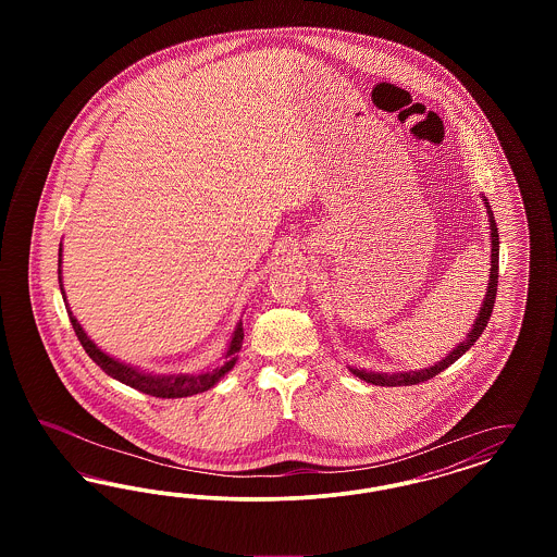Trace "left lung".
Returning a JSON list of instances; mask_svg holds the SVG:
<instances>
[{
  "label": "left lung",
  "mask_w": 557,
  "mask_h": 557,
  "mask_svg": "<svg viewBox=\"0 0 557 557\" xmlns=\"http://www.w3.org/2000/svg\"><path fill=\"white\" fill-rule=\"evenodd\" d=\"M484 205L488 207V202H484ZM486 212H488V221H491V244H493V248H491V263H493V267H491L488 290H486L482 309L478 313L476 323H474L472 332L468 334V338L461 345L455 346L443 361H438L436 366H432L428 370L405 371V373H371V371L350 370L355 375H359L361 380L375 384V386H411V384H420V382H425V380L438 375L441 371L447 370L468 348L474 346L478 336L484 332V327H486V323L491 319V313H493L495 296H497V280H499V234H497V223H495L493 212H491V209Z\"/></svg>",
  "instance_id": "8db88e82"
}]
</instances>
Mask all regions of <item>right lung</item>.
<instances>
[{
  "label": "right lung",
  "instance_id": "obj_1",
  "mask_svg": "<svg viewBox=\"0 0 557 557\" xmlns=\"http://www.w3.org/2000/svg\"><path fill=\"white\" fill-rule=\"evenodd\" d=\"M60 263H62V246L58 250V282H60V292L64 296V288H62V275H60ZM66 311H69V319L73 323V330L79 338L81 346L85 348V352L107 371L110 377L132 386L135 391L144 393V395H150V397L157 398H182L191 397V395H198V393H205L212 388L227 371L232 370L236 366V355L242 348V341H244V330H242V323L236 325V332L232 336V343L230 348L225 352V363L214 368L211 371H205V373H198V375H150V373H144V371L135 370L132 366H125L112 357H108L107 352H102L98 346L94 345L87 334L83 332V327L79 325V321L73 315V311L69 309V302H66Z\"/></svg>",
  "mask_w": 557,
  "mask_h": 557
}]
</instances>
